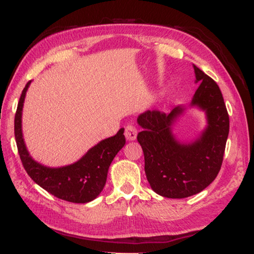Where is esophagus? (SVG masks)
Segmentation results:
<instances>
[{
    "label": "esophagus",
    "mask_w": 254,
    "mask_h": 254,
    "mask_svg": "<svg viewBox=\"0 0 254 254\" xmlns=\"http://www.w3.org/2000/svg\"><path fill=\"white\" fill-rule=\"evenodd\" d=\"M125 137L127 140H135L137 137V128L134 124H128L125 127Z\"/></svg>",
    "instance_id": "1"
}]
</instances>
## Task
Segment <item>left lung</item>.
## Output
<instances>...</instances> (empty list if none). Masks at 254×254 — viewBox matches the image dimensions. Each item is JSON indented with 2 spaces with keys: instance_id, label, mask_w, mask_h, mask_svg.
<instances>
[{
  "instance_id": "left-lung-1",
  "label": "left lung",
  "mask_w": 254,
  "mask_h": 254,
  "mask_svg": "<svg viewBox=\"0 0 254 254\" xmlns=\"http://www.w3.org/2000/svg\"><path fill=\"white\" fill-rule=\"evenodd\" d=\"M194 66L199 86L190 102L205 111L207 126L201 136L185 144L175 138L172 126L185 108L177 106L170 114L147 110L137 123L143 128L137 140L145 157V173L154 192L168 198H184L207 188L221 170L230 119L223 96L211 77Z\"/></svg>"
}]
</instances>
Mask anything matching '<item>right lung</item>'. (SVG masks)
<instances>
[{
  "label": "right lung",
  "instance_id": "1",
  "mask_svg": "<svg viewBox=\"0 0 254 254\" xmlns=\"http://www.w3.org/2000/svg\"><path fill=\"white\" fill-rule=\"evenodd\" d=\"M30 83H26L22 91L14 118V135L22 165L35 183L56 197L71 203L92 201L105 188L110 164L126 143L125 129L122 128L115 136L101 140L71 165L57 168L44 166L30 156L22 135V109Z\"/></svg>",
  "mask_w": 254,
  "mask_h": 254
}]
</instances>
